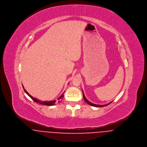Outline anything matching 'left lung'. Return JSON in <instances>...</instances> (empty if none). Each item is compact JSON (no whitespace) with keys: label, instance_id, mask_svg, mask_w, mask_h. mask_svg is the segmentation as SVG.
<instances>
[{"label":"left lung","instance_id":"left-lung-1","mask_svg":"<svg viewBox=\"0 0 147 147\" xmlns=\"http://www.w3.org/2000/svg\"><path fill=\"white\" fill-rule=\"evenodd\" d=\"M83 98H84V101L87 103V104H88L89 105H90V106H95V107H104V106H107V105H109L110 104H111L112 102H110V103H109V104H106V105H96V104H93V103H92V102H90V101H89L86 98V97H85V96H84V92H83Z\"/></svg>","mask_w":147,"mask_h":147}]
</instances>
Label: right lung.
I'll return each instance as SVG.
<instances>
[{
	"mask_svg": "<svg viewBox=\"0 0 147 147\" xmlns=\"http://www.w3.org/2000/svg\"><path fill=\"white\" fill-rule=\"evenodd\" d=\"M22 87H23V89H24V91H25V92L34 101V102H37V103H38V104H41V105H47V106H53V105H55V102H56V100H54V101H40V100H38V99H37V98H34L33 97H32V96H30L28 93V92L24 89V87L23 86V85H22ZM62 94V95H61V96L58 99L59 101H58V102H60L61 101H60V100L64 97V94Z\"/></svg>",
	"mask_w": 147,
	"mask_h": 147,
	"instance_id": "right-lung-1",
	"label": "right lung"
}]
</instances>
